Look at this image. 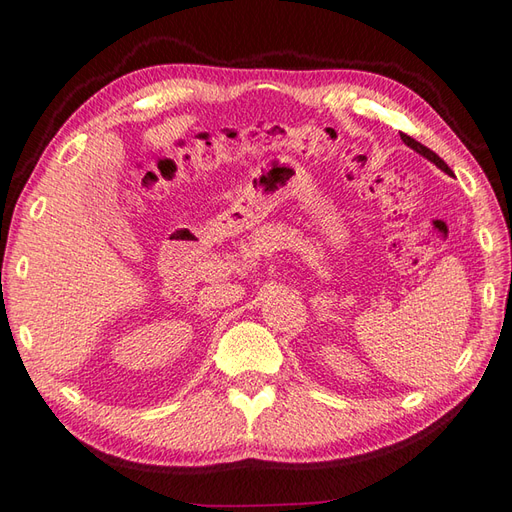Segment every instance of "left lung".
I'll list each match as a JSON object with an SVG mask.
<instances>
[{
  "instance_id": "obj_1",
  "label": "left lung",
  "mask_w": 512,
  "mask_h": 512,
  "mask_svg": "<svg viewBox=\"0 0 512 512\" xmlns=\"http://www.w3.org/2000/svg\"><path fill=\"white\" fill-rule=\"evenodd\" d=\"M401 139H403V144L410 146L414 152H419V154H423V157H425L427 161H432V163L436 165V168H441L445 174L454 176V172L449 170V165H447V163H445L441 157H438V154H436L434 150H430V148H427V146L419 144V141H414V139H412V137H408V135H401Z\"/></svg>"
}]
</instances>
